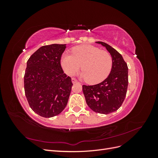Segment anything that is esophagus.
Masks as SVG:
<instances>
[{"instance_id":"esophagus-1","label":"esophagus","mask_w":158,"mask_h":158,"mask_svg":"<svg viewBox=\"0 0 158 158\" xmlns=\"http://www.w3.org/2000/svg\"><path fill=\"white\" fill-rule=\"evenodd\" d=\"M72 82H73V84H74V83H76V82H78V81L76 80L75 78H72Z\"/></svg>"}]
</instances>
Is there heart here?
<instances>
[{"mask_svg": "<svg viewBox=\"0 0 158 158\" xmlns=\"http://www.w3.org/2000/svg\"><path fill=\"white\" fill-rule=\"evenodd\" d=\"M72 54L64 53L61 56L60 64L64 73L74 76L82 66L80 78L87 82L95 84L102 82L109 76L112 69L113 59L109 52L100 50L91 45L75 47Z\"/></svg>", "mask_w": 158, "mask_h": 158, "instance_id": "heart-1", "label": "heart"}]
</instances>
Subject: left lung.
Here are the masks:
<instances>
[{"instance_id": "8db88e82", "label": "left lung", "mask_w": 158, "mask_h": 158, "mask_svg": "<svg viewBox=\"0 0 158 158\" xmlns=\"http://www.w3.org/2000/svg\"><path fill=\"white\" fill-rule=\"evenodd\" d=\"M106 47L112 56V69L102 82L93 85H82L85 102L94 111L109 114L121 106L127 92L128 66L122 55L111 46L102 41L95 42Z\"/></svg>"}]
</instances>
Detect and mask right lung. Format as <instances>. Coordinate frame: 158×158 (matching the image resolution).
Here are the masks:
<instances>
[{
    "label": "right lung",
    "mask_w": 158,
    "mask_h": 158,
    "mask_svg": "<svg viewBox=\"0 0 158 158\" xmlns=\"http://www.w3.org/2000/svg\"><path fill=\"white\" fill-rule=\"evenodd\" d=\"M66 44L41 47L27 62L24 90L30 107L39 115L49 118L63 111L73 83L60 65Z\"/></svg>",
    "instance_id": "right-lung-1"
}]
</instances>
